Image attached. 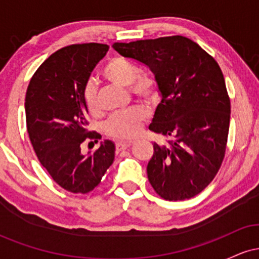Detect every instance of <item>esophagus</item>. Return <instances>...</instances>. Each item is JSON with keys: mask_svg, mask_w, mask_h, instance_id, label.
Instances as JSON below:
<instances>
[{"mask_svg": "<svg viewBox=\"0 0 259 259\" xmlns=\"http://www.w3.org/2000/svg\"><path fill=\"white\" fill-rule=\"evenodd\" d=\"M132 141H118L117 144H115V151H117V152H120V151L126 150V148L132 146Z\"/></svg>", "mask_w": 259, "mask_h": 259, "instance_id": "1", "label": "esophagus"}]
</instances>
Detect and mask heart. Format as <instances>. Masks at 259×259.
<instances>
[{
  "mask_svg": "<svg viewBox=\"0 0 259 259\" xmlns=\"http://www.w3.org/2000/svg\"><path fill=\"white\" fill-rule=\"evenodd\" d=\"M103 75L113 84L130 88L136 99L145 103H153L158 100V84L152 74L140 73L135 64L125 58L114 57L109 59L103 68ZM82 100L91 114L101 113L97 97V86L94 81H88L82 89ZM147 119V112L142 107H133L113 114L105 124V132L118 140H130L138 136Z\"/></svg>",
  "mask_w": 259,
  "mask_h": 259,
  "instance_id": "1",
  "label": "heart"
}]
</instances>
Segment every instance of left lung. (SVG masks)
<instances>
[{
	"label": "left lung",
	"mask_w": 259,
	"mask_h": 259,
	"mask_svg": "<svg viewBox=\"0 0 259 259\" xmlns=\"http://www.w3.org/2000/svg\"><path fill=\"white\" fill-rule=\"evenodd\" d=\"M113 49L150 68L162 97L148 127L168 140L153 144L148 181L168 201L198 195L214 179L227 150L230 99L221 67L180 35L115 42Z\"/></svg>",
	"instance_id": "8db88e82"
}]
</instances>
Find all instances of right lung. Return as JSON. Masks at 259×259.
<instances>
[{
    "mask_svg": "<svg viewBox=\"0 0 259 259\" xmlns=\"http://www.w3.org/2000/svg\"><path fill=\"white\" fill-rule=\"evenodd\" d=\"M108 49L91 42L58 50L37 68L26 90V129L35 153L52 179L73 194L92 191L114 160L109 140L94 153L82 154L80 147L101 139L86 127L82 89Z\"/></svg>",
    "mask_w": 259,
    "mask_h": 259,
    "instance_id": "right-lung-1",
    "label": "right lung"
}]
</instances>
